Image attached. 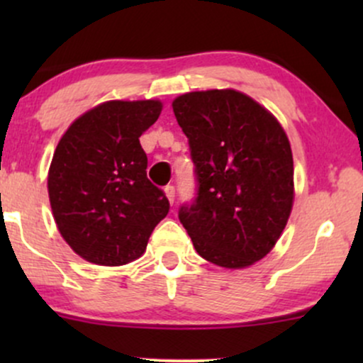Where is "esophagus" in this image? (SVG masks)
<instances>
[{"mask_svg": "<svg viewBox=\"0 0 363 363\" xmlns=\"http://www.w3.org/2000/svg\"><path fill=\"white\" fill-rule=\"evenodd\" d=\"M165 191V196H167V199L170 203H174V199H176V187H174L172 184H167L164 187Z\"/></svg>", "mask_w": 363, "mask_h": 363, "instance_id": "esophagus-1", "label": "esophagus"}]
</instances>
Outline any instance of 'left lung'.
<instances>
[{"label":"left lung","mask_w":363,"mask_h":363,"mask_svg":"<svg viewBox=\"0 0 363 363\" xmlns=\"http://www.w3.org/2000/svg\"><path fill=\"white\" fill-rule=\"evenodd\" d=\"M172 109L198 182L179 220L206 261L232 269L251 266L274 247L294 205L285 131L264 107L230 89L184 94Z\"/></svg>","instance_id":"8db88e82"}]
</instances>
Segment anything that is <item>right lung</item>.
Wrapping results in <instances>:
<instances>
[{"label": "right lung", "instance_id": "1", "mask_svg": "<svg viewBox=\"0 0 363 363\" xmlns=\"http://www.w3.org/2000/svg\"><path fill=\"white\" fill-rule=\"evenodd\" d=\"M162 112L158 101H111L80 116L62 135L48 189L62 239L94 264L138 259L169 199L147 177L140 136Z\"/></svg>", "mask_w": 363, "mask_h": 363}]
</instances>
